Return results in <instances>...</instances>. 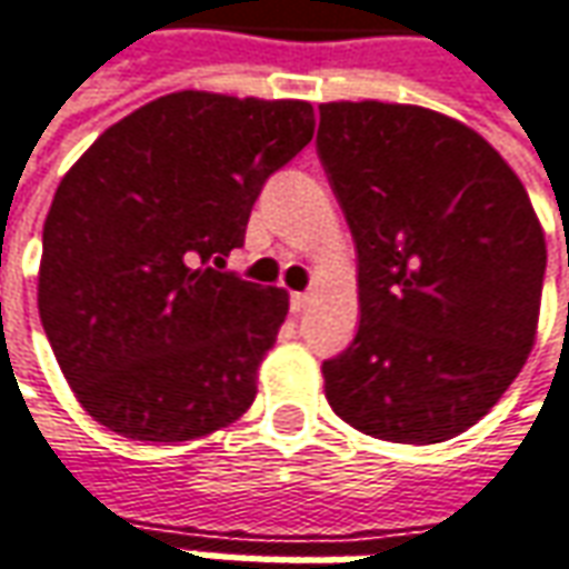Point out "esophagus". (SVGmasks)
<instances>
[{
  "label": "esophagus",
  "instance_id": "esophagus-1",
  "mask_svg": "<svg viewBox=\"0 0 569 569\" xmlns=\"http://www.w3.org/2000/svg\"><path fill=\"white\" fill-rule=\"evenodd\" d=\"M289 305H292V311H296V315H301V311L311 305V296H308V292H292V296H289Z\"/></svg>",
  "mask_w": 569,
  "mask_h": 569
}]
</instances>
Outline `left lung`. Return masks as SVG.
I'll list each match as a JSON object with an SVG mask.
<instances>
[{"instance_id":"1","label":"left lung","mask_w":569,"mask_h":569,"mask_svg":"<svg viewBox=\"0 0 569 569\" xmlns=\"http://www.w3.org/2000/svg\"><path fill=\"white\" fill-rule=\"evenodd\" d=\"M317 154L361 308L323 361L327 401L373 439L446 442L489 415L536 339L545 236L527 189L479 133L417 106L327 102Z\"/></svg>"}]
</instances>
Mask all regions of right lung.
Listing matches in <instances>:
<instances>
[{
  "instance_id": "obj_1",
  "label": "right lung",
  "mask_w": 569,
  "mask_h": 569,
  "mask_svg": "<svg viewBox=\"0 0 569 569\" xmlns=\"http://www.w3.org/2000/svg\"><path fill=\"white\" fill-rule=\"evenodd\" d=\"M315 137L296 99L171 92L108 127L42 227L40 320L111 432L187 442L249 411L289 296L210 268L246 242L270 173Z\"/></svg>"
}]
</instances>
